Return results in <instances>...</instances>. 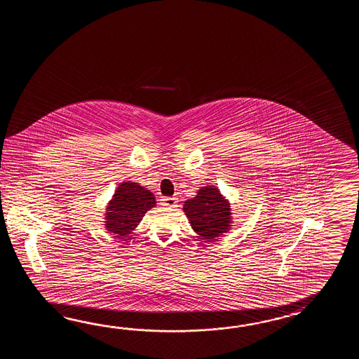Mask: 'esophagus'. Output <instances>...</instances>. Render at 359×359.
<instances>
[{"label":"esophagus","instance_id":"34e87169","mask_svg":"<svg viewBox=\"0 0 359 359\" xmlns=\"http://www.w3.org/2000/svg\"><path fill=\"white\" fill-rule=\"evenodd\" d=\"M178 198L176 196L173 198H161V204L163 206H169V208H176Z\"/></svg>","mask_w":359,"mask_h":359}]
</instances>
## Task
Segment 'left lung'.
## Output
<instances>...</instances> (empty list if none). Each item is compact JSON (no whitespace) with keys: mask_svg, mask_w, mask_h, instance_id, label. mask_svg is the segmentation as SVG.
I'll list each match as a JSON object with an SVG mask.
<instances>
[{"mask_svg":"<svg viewBox=\"0 0 359 359\" xmlns=\"http://www.w3.org/2000/svg\"><path fill=\"white\" fill-rule=\"evenodd\" d=\"M192 229L206 241L217 240L232 227L229 201L215 186H203L195 198L183 204Z\"/></svg>","mask_w":359,"mask_h":359,"instance_id":"8db88e82","label":"left lung"}]
</instances>
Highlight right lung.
Returning <instances> with one entry per match:
<instances>
[{"instance_id":"add662e5","label":"right lung","mask_w":359,"mask_h":359,"mask_svg":"<svg viewBox=\"0 0 359 359\" xmlns=\"http://www.w3.org/2000/svg\"><path fill=\"white\" fill-rule=\"evenodd\" d=\"M156 205L153 192L137 182H122L105 210V229L116 235L127 237L142 221L147 210Z\"/></svg>"}]
</instances>
